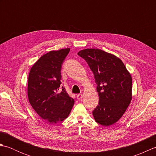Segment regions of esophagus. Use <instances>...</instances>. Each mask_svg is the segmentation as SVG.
<instances>
[{"label":"esophagus","mask_w":156,"mask_h":156,"mask_svg":"<svg viewBox=\"0 0 156 156\" xmlns=\"http://www.w3.org/2000/svg\"><path fill=\"white\" fill-rule=\"evenodd\" d=\"M76 97H77V98L78 99L79 101L81 100V99L82 98V97H83V95H82V94H77V96H76Z\"/></svg>","instance_id":"34e87169"}]
</instances>
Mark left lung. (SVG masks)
<instances>
[{
  "label": "left lung",
  "instance_id": "obj_1",
  "mask_svg": "<svg viewBox=\"0 0 156 156\" xmlns=\"http://www.w3.org/2000/svg\"><path fill=\"white\" fill-rule=\"evenodd\" d=\"M94 76L98 105L92 112L102 126L115 123L125 113L132 99V78L121 59L99 49L78 51Z\"/></svg>",
  "mask_w": 156,
  "mask_h": 156
}]
</instances>
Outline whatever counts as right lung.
I'll list each match as a JSON object with an SVG mask.
<instances>
[{"mask_svg": "<svg viewBox=\"0 0 156 156\" xmlns=\"http://www.w3.org/2000/svg\"><path fill=\"white\" fill-rule=\"evenodd\" d=\"M69 50L61 49L43 55L29 74V103L39 117L51 124L67 118L74 104L65 88H60L62 65Z\"/></svg>", "mask_w": 156, "mask_h": 156, "instance_id": "right-lung-1", "label": "right lung"}]
</instances>
